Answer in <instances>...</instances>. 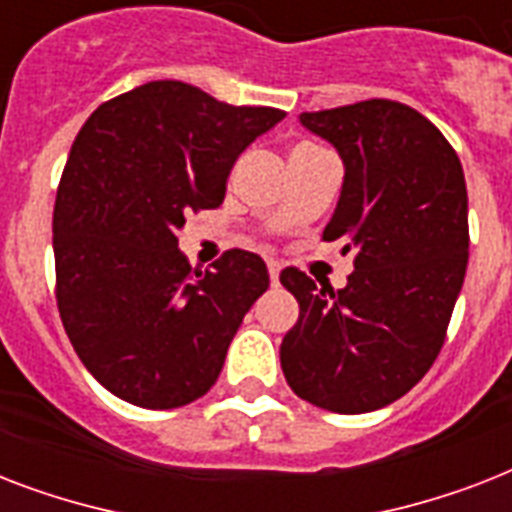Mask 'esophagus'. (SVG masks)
Returning <instances> with one entry per match:
<instances>
[{"label":"esophagus","instance_id":"esophagus-1","mask_svg":"<svg viewBox=\"0 0 512 512\" xmlns=\"http://www.w3.org/2000/svg\"><path fill=\"white\" fill-rule=\"evenodd\" d=\"M279 271H281V263H279V260H268V273H271V281H273V284L279 281Z\"/></svg>","mask_w":512,"mask_h":512}]
</instances>
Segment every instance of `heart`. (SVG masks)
Returning a JSON list of instances; mask_svg holds the SVG:
<instances>
[{"mask_svg": "<svg viewBox=\"0 0 512 512\" xmlns=\"http://www.w3.org/2000/svg\"><path fill=\"white\" fill-rule=\"evenodd\" d=\"M316 151H324V148L316 146V143H300V146H297L295 151H292V156H297V154H316Z\"/></svg>", "mask_w": 512, "mask_h": 512, "instance_id": "1", "label": "heart"}]
</instances>
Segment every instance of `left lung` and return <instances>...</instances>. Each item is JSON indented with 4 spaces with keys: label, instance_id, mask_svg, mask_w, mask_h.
<instances>
[{
    "label": "left lung",
    "instance_id": "left-lung-1",
    "mask_svg": "<svg viewBox=\"0 0 512 512\" xmlns=\"http://www.w3.org/2000/svg\"><path fill=\"white\" fill-rule=\"evenodd\" d=\"M300 122L342 156L324 241H342L356 271L342 289L281 271L300 303L281 369L308 404L374 412L409 393L441 353L468 268L465 175L436 124L396 100L305 111Z\"/></svg>",
    "mask_w": 512,
    "mask_h": 512
}]
</instances>
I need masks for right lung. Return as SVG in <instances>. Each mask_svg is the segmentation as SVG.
<instances>
[{"instance_id": "1", "label": "right lung", "mask_w": 512, "mask_h": 512, "mask_svg": "<svg viewBox=\"0 0 512 512\" xmlns=\"http://www.w3.org/2000/svg\"><path fill=\"white\" fill-rule=\"evenodd\" d=\"M281 119L164 79L106 100L76 135L52 212L55 300L76 356L122 401L175 409L215 385L271 279L247 249L191 268L177 231L223 204L233 162Z\"/></svg>"}]
</instances>
